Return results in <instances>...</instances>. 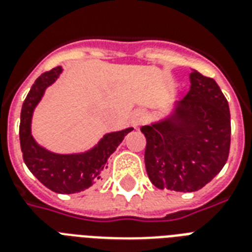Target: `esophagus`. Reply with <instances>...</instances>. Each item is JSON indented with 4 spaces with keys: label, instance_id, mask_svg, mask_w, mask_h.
Masks as SVG:
<instances>
[{
    "label": "esophagus",
    "instance_id": "1",
    "mask_svg": "<svg viewBox=\"0 0 252 252\" xmlns=\"http://www.w3.org/2000/svg\"><path fill=\"white\" fill-rule=\"evenodd\" d=\"M142 121H143V113L139 110L134 111L133 114H131V125H133L134 127H138L142 124Z\"/></svg>",
    "mask_w": 252,
    "mask_h": 252
}]
</instances>
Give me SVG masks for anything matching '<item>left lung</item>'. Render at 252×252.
<instances>
[{
    "mask_svg": "<svg viewBox=\"0 0 252 252\" xmlns=\"http://www.w3.org/2000/svg\"><path fill=\"white\" fill-rule=\"evenodd\" d=\"M190 82V90L175 103L173 114L141 127L146 137L147 175L160 190H199L228 158L231 121L226 97L218 83L196 70Z\"/></svg>",
    "mask_w": 252,
    "mask_h": 252,
    "instance_id": "obj_1",
    "label": "left lung"
}]
</instances>
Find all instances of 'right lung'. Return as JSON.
Segmentation results:
<instances>
[{"mask_svg":"<svg viewBox=\"0 0 252 252\" xmlns=\"http://www.w3.org/2000/svg\"><path fill=\"white\" fill-rule=\"evenodd\" d=\"M61 71L62 67L58 66L35 79L21 110L20 142L24 162L43 186L58 194H74L101 179L107 169L109 157L133 128L106 134L97 146L81 154H56L39 146L30 131L32 115L45 89L56 81Z\"/></svg>","mask_w":252,"mask_h":252,"instance_id":"add662e5","label":"right lung"}]
</instances>
